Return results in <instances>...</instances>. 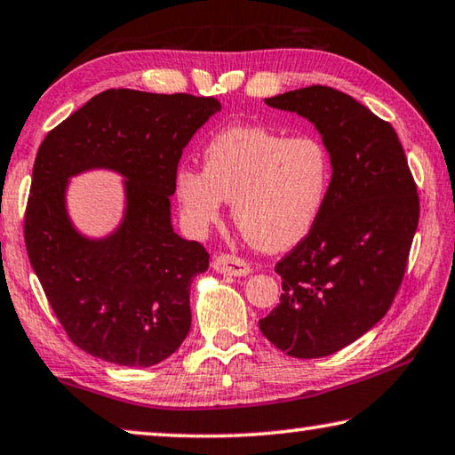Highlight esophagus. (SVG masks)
<instances>
[{
  "instance_id": "34e87169",
  "label": "esophagus",
  "mask_w": 455,
  "mask_h": 455,
  "mask_svg": "<svg viewBox=\"0 0 455 455\" xmlns=\"http://www.w3.org/2000/svg\"><path fill=\"white\" fill-rule=\"evenodd\" d=\"M212 267L218 274H223V276H234V278H242V276H248L251 272L250 270V264L245 262V259L232 256V254H220V256H213L212 259Z\"/></svg>"
}]
</instances>
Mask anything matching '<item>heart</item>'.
Returning a JSON list of instances; mask_svg holds the SVG:
<instances>
[{
	"label": "heart",
	"mask_w": 455,
	"mask_h": 455,
	"mask_svg": "<svg viewBox=\"0 0 455 455\" xmlns=\"http://www.w3.org/2000/svg\"><path fill=\"white\" fill-rule=\"evenodd\" d=\"M331 148L316 135L288 137L267 126H228L204 147V169L175 173L183 226L204 234L221 218L226 199L240 232L267 251L307 240L332 188Z\"/></svg>",
	"instance_id": "1"
}]
</instances>
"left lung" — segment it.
<instances>
[{
	"mask_svg": "<svg viewBox=\"0 0 455 455\" xmlns=\"http://www.w3.org/2000/svg\"><path fill=\"white\" fill-rule=\"evenodd\" d=\"M316 126L332 155V188L307 240L276 264L280 304L264 337L296 359L329 356L373 329L403 282L419 196L393 126L331 86L272 96Z\"/></svg>",
	"mask_w": 455,
	"mask_h": 455,
	"instance_id": "1",
	"label": "left lung"
}]
</instances>
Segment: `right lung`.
<instances>
[{
  "mask_svg": "<svg viewBox=\"0 0 455 455\" xmlns=\"http://www.w3.org/2000/svg\"><path fill=\"white\" fill-rule=\"evenodd\" d=\"M212 96L110 88L52 129L36 155L24 237L29 264L68 339L123 367H153L191 326L189 288L210 266L199 242L171 226L185 145L218 113ZM110 168L126 179L117 232L91 241L65 212L68 179Z\"/></svg>",
  "mask_w": 455,
  "mask_h": 455,
  "instance_id": "1",
  "label": "right lung"
}]
</instances>
